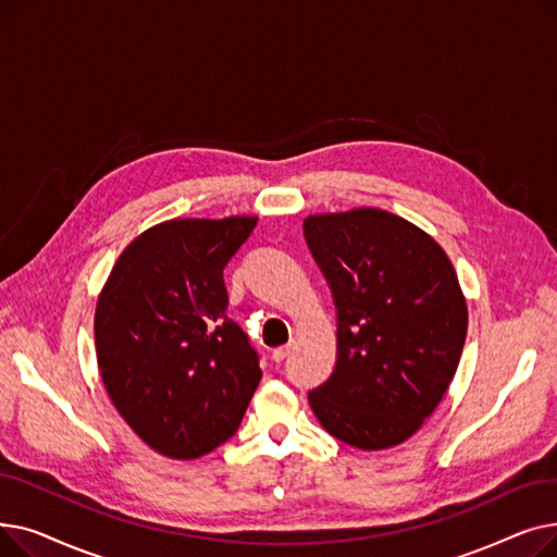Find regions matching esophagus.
Here are the masks:
<instances>
[{
    "mask_svg": "<svg viewBox=\"0 0 557 557\" xmlns=\"http://www.w3.org/2000/svg\"><path fill=\"white\" fill-rule=\"evenodd\" d=\"M294 347H296V343L290 341V343H286L284 347H277V349H273V355H271V357H273V361H275V363H282V361H284V359H286L290 352H294Z\"/></svg>",
    "mask_w": 557,
    "mask_h": 557,
    "instance_id": "obj_1",
    "label": "esophagus"
}]
</instances>
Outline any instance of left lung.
Wrapping results in <instances>:
<instances>
[{"label": "left lung", "instance_id": "left-lung-1", "mask_svg": "<svg viewBox=\"0 0 557 557\" xmlns=\"http://www.w3.org/2000/svg\"><path fill=\"white\" fill-rule=\"evenodd\" d=\"M336 307V366L309 391L341 443L388 449L435 411L456 374L467 305L445 250L384 210L305 219Z\"/></svg>", "mask_w": 557, "mask_h": 557}]
</instances>
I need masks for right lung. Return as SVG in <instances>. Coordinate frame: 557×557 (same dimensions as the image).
Here are the masks:
<instances>
[{"label": "right lung", "instance_id": "right-lung-1", "mask_svg": "<svg viewBox=\"0 0 557 557\" xmlns=\"http://www.w3.org/2000/svg\"><path fill=\"white\" fill-rule=\"evenodd\" d=\"M257 219L166 221L122 252L95 313L97 361L120 416L162 456L191 460L237 433L259 355L227 315L223 269Z\"/></svg>", "mask_w": 557, "mask_h": 557}]
</instances>
